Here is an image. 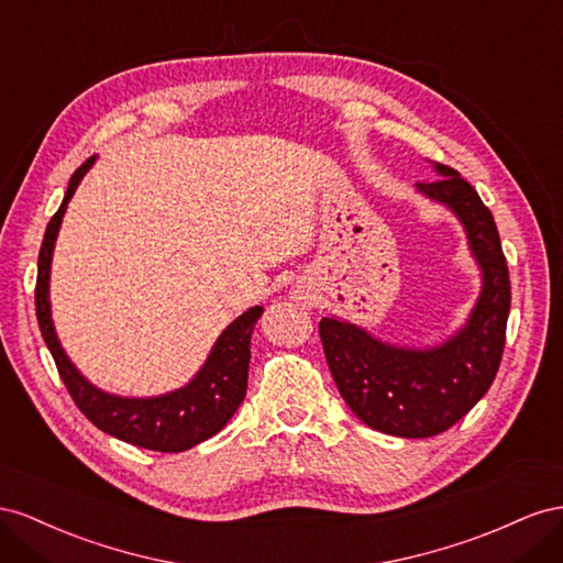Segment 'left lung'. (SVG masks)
<instances>
[{"label": "left lung", "mask_w": 563, "mask_h": 563, "mask_svg": "<svg viewBox=\"0 0 563 563\" xmlns=\"http://www.w3.org/2000/svg\"><path fill=\"white\" fill-rule=\"evenodd\" d=\"M441 176L417 192L451 210L467 233L481 271V292L460 330L437 346H398L344 318L320 320L325 358L346 406L382 433L429 439L451 429L490 389L505 349L509 271L495 219L462 176L433 163Z\"/></svg>", "instance_id": "8db88e82"}]
</instances>
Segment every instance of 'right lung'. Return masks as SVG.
Returning a JSON list of instances; mask_svg holds the SVG:
<instances>
[{"label":"right lung","mask_w":563,"mask_h":563,"mask_svg":"<svg viewBox=\"0 0 563 563\" xmlns=\"http://www.w3.org/2000/svg\"><path fill=\"white\" fill-rule=\"evenodd\" d=\"M96 163V155L79 167L73 176L66 196L46 227L40 262H37V323L46 349L52 351L58 375L70 391L75 406L85 412L87 420L124 443L148 448L157 453H181L188 448L207 441L219 433L243 404L247 394V371H250V340L254 323L264 313V307H252L219 334L210 356L200 371L184 387L159 394V396H118L103 391L77 371L68 358L66 349L54 328L49 280L56 238L63 223V214L75 196L79 181Z\"/></svg>","instance_id":"obj_1"}]
</instances>
